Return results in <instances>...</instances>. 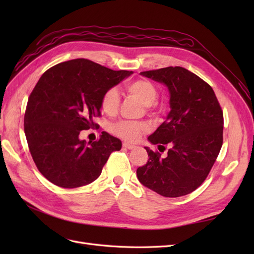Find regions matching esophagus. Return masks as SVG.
I'll list each match as a JSON object with an SVG mask.
<instances>
[{
	"instance_id": "34e87169",
	"label": "esophagus",
	"mask_w": 254,
	"mask_h": 254,
	"mask_svg": "<svg viewBox=\"0 0 254 254\" xmlns=\"http://www.w3.org/2000/svg\"><path fill=\"white\" fill-rule=\"evenodd\" d=\"M123 147L127 148V149H133V148H135V146L129 144V143H123Z\"/></svg>"
}]
</instances>
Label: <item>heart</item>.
<instances>
[{"instance_id": "obj_1", "label": "heart", "mask_w": 254, "mask_h": 254, "mask_svg": "<svg viewBox=\"0 0 254 254\" xmlns=\"http://www.w3.org/2000/svg\"><path fill=\"white\" fill-rule=\"evenodd\" d=\"M128 93L147 107L152 108L153 103L158 97V90L155 84L147 79H136L128 82L125 86ZM121 104V97L118 89L110 88L102 96L101 106L103 111L108 115H114L118 112ZM146 130V126L141 123L131 121H121L112 126V132L123 140L136 142L141 137L142 132Z\"/></svg>"}]
</instances>
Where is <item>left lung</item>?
Here are the masks:
<instances>
[{
	"instance_id": "1",
	"label": "left lung",
	"mask_w": 254,
	"mask_h": 254,
	"mask_svg": "<svg viewBox=\"0 0 254 254\" xmlns=\"http://www.w3.org/2000/svg\"><path fill=\"white\" fill-rule=\"evenodd\" d=\"M165 84L170 107L164 123L148 141L170 144L165 158L145 147L147 163L136 170L144 187L164 197L188 195L202 184L222 145L224 114L213 89L200 77L181 66L140 73Z\"/></svg>"
}]
</instances>
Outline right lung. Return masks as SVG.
<instances>
[{"label": "right lung", "instance_id": "add662e5", "mask_svg": "<svg viewBox=\"0 0 254 254\" xmlns=\"http://www.w3.org/2000/svg\"><path fill=\"white\" fill-rule=\"evenodd\" d=\"M113 71L88 59H73L52 66L28 97L24 132L39 172L57 187L75 189L96 180L112 151L122 142L102 132L88 144L82 130L96 126L105 92L131 75Z\"/></svg>", "mask_w": 254, "mask_h": 254}]
</instances>
